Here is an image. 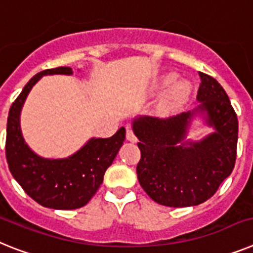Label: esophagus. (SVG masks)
Wrapping results in <instances>:
<instances>
[{
	"mask_svg": "<svg viewBox=\"0 0 253 253\" xmlns=\"http://www.w3.org/2000/svg\"><path fill=\"white\" fill-rule=\"evenodd\" d=\"M126 137H127V140H128V141H132V143H136L137 141V139H136V136H135V133H133V131H132V128H131L130 126H127L126 127Z\"/></svg>",
	"mask_w": 253,
	"mask_h": 253,
	"instance_id": "1",
	"label": "esophagus"
}]
</instances>
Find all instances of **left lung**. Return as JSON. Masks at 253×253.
Masks as SVG:
<instances>
[{
	"label": "left lung",
	"instance_id": "obj_1",
	"mask_svg": "<svg viewBox=\"0 0 253 253\" xmlns=\"http://www.w3.org/2000/svg\"><path fill=\"white\" fill-rule=\"evenodd\" d=\"M199 77L197 100L201 105L194 112L169 118L146 116L132 125L141 152L136 167L140 185L154 202L167 207L206 202L217 192L235 165L238 141L235 110L215 78L202 72ZM195 111L206 113L215 132L199 143H182Z\"/></svg>",
	"mask_w": 253,
	"mask_h": 253
}]
</instances>
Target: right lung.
<instances>
[{
  "mask_svg": "<svg viewBox=\"0 0 253 253\" xmlns=\"http://www.w3.org/2000/svg\"><path fill=\"white\" fill-rule=\"evenodd\" d=\"M71 68L59 67L37 73L12 103L7 117L6 159L10 172L24 192L43 207L76 210L94 197L113 163L126 136L125 127L107 139H91L76 154L65 159H44L32 152L20 131L19 116L29 91L46 74H72Z\"/></svg>",
  "mask_w": 253,
  "mask_h": 253,
  "instance_id": "obj_1",
  "label": "right lung"
}]
</instances>
